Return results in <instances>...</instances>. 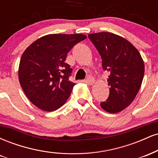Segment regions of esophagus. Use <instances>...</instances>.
I'll return each instance as SVG.
<instances>
[{
  "label": "esophagus",
  "instance_id": "1",
  "mask_svg": "<svg viewBox=\"0 0 158 158\" xmlns=\"http://www.w3.org/2000/svg\"><path fill=\"white\" fill-rule=\"evenodd\" d=\"M85 81H86V83H88V84L92 85V84H94V81H95V79H94L92 77H90V76H88V77H87Z\"/></svg>",
  "mask_w": 158,
  "mask_h": 158
}]
</instances>
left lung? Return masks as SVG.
Returning <instances> with one entry per match:
<instances>
[{"instance_id": "1", "label": "left lung", "mask_w": 158, "mask_h": 158, "mask_svg": "<svg viewBox=\"0 0 158 158\" xmlns=\"http://www.w3.org/2000/svg\"><path fill=\"white\" fill-rule=\"evenodd\" d=\"M102 60V68L109 71V97L100 103L110 114L122 111L133 102L144 76L145 65L137 49L126 39L112 32L88 35Z\"/></svg>"}]
</instances>
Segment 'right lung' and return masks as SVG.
Instances as JSON below:
<instances>
[{"instance_id": "add662e5", "label": "right lung", "mask_w": 158, "mask_h": 158, "mask_svg": "<svg viewBox=\"0 0 158 158\" xmlns=\"http://www.w3.org/2000/svg\"><path fill=\"white\" fill-rule=\"evenodd\" d=\"M83 34H49L35 40L21 56L19 68L20 85L34 106L53 111L66 102L76 84L69 81L72 72L64 62L67 54Z\"/></svg>"}]
</instances>
